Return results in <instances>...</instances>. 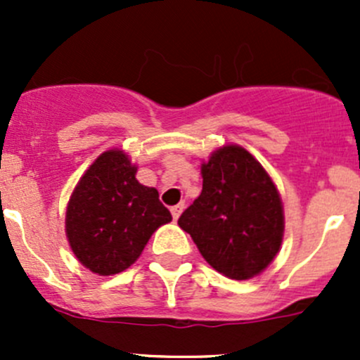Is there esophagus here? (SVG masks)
Listing matches in <instances>:
<instances>
[{
	"mask_svg": "<svg viewBox=\"0 0 360 360\" xmlns=\"http://www.w3.org/2000/svg\"><path fill=\"white\" fill-rule=\"evenodd\" d=\"M183 210H184V203L183 202L177 203V205H174V207H170V212H172L174 221L179 219V216H181V212H183Z\"/></svg>",
	"mask_w": 360,
	"mask_h": 360,
	"instance_id": "1",
	"label": "esophagus"
}]
</instances>
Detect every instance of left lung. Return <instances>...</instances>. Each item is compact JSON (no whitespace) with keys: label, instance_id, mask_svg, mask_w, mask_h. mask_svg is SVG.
I'll list each match as a JSON object with an SVG mask.
<instances>
[{"label":"left lung","instance_id":"1","mask_svg":"<svg viewBox=\"0 0 360 360\" xmlns=\"http://www.w3.org/2000/svg\"><path fill=\"white\" fill-rule=\"evenodd\" d=\"M200 172V197L177 224L214 270L249 281L281 250L285 226L281 193L266 169L238 144L212 151Z\"/></svg>","mask_w":360,"mask_h":360}]
</instances>
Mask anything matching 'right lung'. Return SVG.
I'll return each instance as SVG.
<instances>
[{
  "mask_svg": "<svg viewBox=\"0 0 360 360\" xmlns=\"http://www.w3.org/2000/svg\"><path fill=\"white\" fill-rule=\"evenodd\" d=\"M137 165L111 148L79 177L66 209V237L92 274H120L137 261L151 235L172 221L155 188L136 179Z\"/></svg>",
  "mask_w": 360,
  "mask_h": 360,
  "instance_id": "obj_1",
  "label": "right lung"
}]
</instances>
